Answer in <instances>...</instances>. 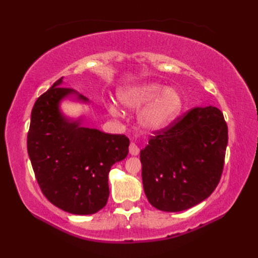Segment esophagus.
Returning <instances> with one entry per match:
<instances>
[{"mask_svg": "<svg viewBox=\"0 0 258 258\" xmlns=\"http://www.w3.org/2000/svg\"><path fill=\"white\" fill-rule=\"evenodd\" d=\"M128 150H130V154H131V155H134V156L139 155L140 147H139L138 145H136L135 143H131V144H130V147H128Z\"/></svg>", "mask_w": 258, "mask_h": 258, "instance_id": "obj_1", "label": "esophagus"}]
</instances>
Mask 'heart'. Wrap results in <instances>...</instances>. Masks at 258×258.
Instances as JSON below:
<instances>
[{
  "label": "heart",
  "mask_w": 258,
  "mask_h": 258,
  "mask_svg": "<svg viewBox=\"0 0 258 258\" xmlns=\"http://www.w3.org/2000/svg\"><path fill=\"white\" fill-rule=\"evenodd\" d=\"M118 101L128 109L143 108L139 122L143 128L151 132H161L176 119L183 109V97L180 93L160 83H143L119 91ZM108 111L118 116L122 111L116 104L109 103Z\"/></svg>",
  "instance_id": "b5f03b06"
}]
</instances>
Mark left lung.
Returning a JSON list of instances; mask_svg holds the SVG:
<instances>
[{
  "label": "left lung",
  "instance_id": "obj_1",
  "mask_svg": "<svg viewBox=\"0 0 258 258\" xmlns=\"http://www.w3.org/2000/svg\"><path fill=\"white\" fill-rule=\"evenodd\" d=\"M223 113L195 107L161 132L140 153L142 179L151 205L164 212L188 210L220 182L228 141Z\"/></svg>",
  "mask_w": 258,
  "mask_h": 258
}]
</instances>
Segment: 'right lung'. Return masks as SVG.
Here are the masks:
<instances>
[{
	"mask_svg": "<svg viewBox=\"0 0 258 258\" xmlns=\"http://www.w3.org/2000/svg\"><path fill=\"white\" fill-rule=\"evenodd\" d=\"M65 98L90 103L57 80L33 106L27 153L46 199L68 213L90 215L106 205L108 173L127 156L130 140L85 127L82 116H65L59 107Z\"/></svg>",
	"mask_w": 258,
	"mask_h": 258,
	"instance_id": "obj_1",
	"label": "right lung"
}]
</instances>
